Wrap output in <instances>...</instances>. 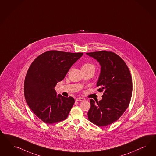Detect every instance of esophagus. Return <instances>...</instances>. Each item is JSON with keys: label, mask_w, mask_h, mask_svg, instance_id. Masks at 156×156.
Segmentation results:
<instances>
[{"label": "esophagus", "mask_w": 156, "mask_h": 156, "mask_svg": "<svg viewBox=\"0 0 156 156\" xmlns=\"http://www.w3.org/2000/svg\"><path fill=\"white\" fill-rule=\"evenodd\" d=\"M85 100L83 98H82V97H78L76 98V101H84Z\"/></svg>", "instance_id": "esophagus-1"}]
</instances>
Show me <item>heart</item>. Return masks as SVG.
I'll list each match as a JSON object with an SVG mask.
<instances>
[{"instance_id":"1","label":"heart","mask_w":156,"mask_h":156,"mask_svg":"<svg viewBox=\"0 0 156 156\" xmlns=\"http://www.w3.org/2000/svg\"><path fill=\"white\" fill-rule=\"evenodd\" d=\"M82 70H95V67L93 64L91 63H85L81 67Z\"/></svg>"}]
</instances>
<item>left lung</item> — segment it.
I'll list each match as a JSON object with an SVG mask.
<instances>
[{
  "label": "left lung",
  "mask_w": 156,
  "mask_h": 156,
  "mask_svg": "<svg viewBox=\"0 0 156 156\" xmlns=\"http://www.w3.org/2000/svg\"><path fill=\"white\" fill-rule=\"evenodd\" d=\"M99 63L101 71L97 83L102 99H90L88 119L99 126L118 120L127 109L132 97V80L128 66L118 55L106 51L86 53Z\"/></svg>",
  "instance_id": "obj_1"
}]
</instances>
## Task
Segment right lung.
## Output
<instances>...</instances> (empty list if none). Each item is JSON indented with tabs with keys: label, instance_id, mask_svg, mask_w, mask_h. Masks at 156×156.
Returning <instances> with one entry per match:
<instances>
[{
	"label": "right lung",
	"instance_id": "1",
	"mask_svg": "<svg viewBox=\"0 0 156 156\" xmlns=\"http://www.w3.org/2000/svg\"><path fill=\"white\" fill-rule=\"evenodd\" d=\"M83 54L49 51L35 58L30 66L24 85L25 99L34 113L44 122L51 124L68 117L75 100L57 95L55 86Z\"/></svg>",
	"mask_w": 156,
	"mask_h": 156
}]
</instances>
